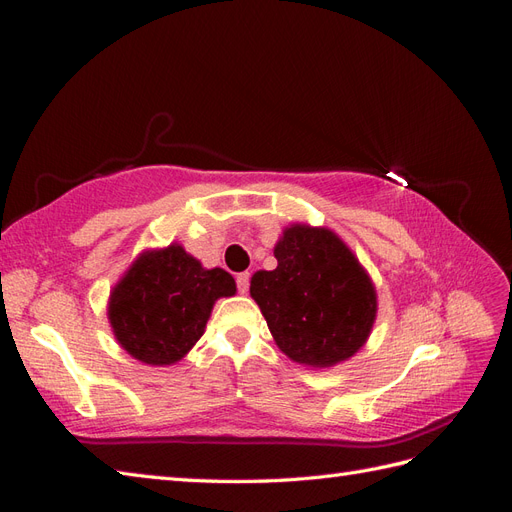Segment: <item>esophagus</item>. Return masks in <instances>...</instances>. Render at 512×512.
I'll use <instances>...</instances> for the list:
<instances>
[{"label":"esophagus","mask_w":512,"mask_h":512,"mask_svg":"<svg viewBox=\"0 0 512 512\" xmlns=\"http://www.w3.org/2000/svg\"><path fill=\"white\" fill-rule=\"evenodd\" d=\"M237 288L241 294L247 292V288H250V273H239L237 275Z\"/></svg>","instance_id":"34e87169"}]
</instances>
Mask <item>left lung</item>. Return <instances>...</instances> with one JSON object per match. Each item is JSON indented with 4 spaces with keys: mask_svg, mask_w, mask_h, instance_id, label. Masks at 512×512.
<instances>
[{
    "mask_svg": "<svg viewBox=\"0 0 512 512\" xmlns=\"http://www.w3.org/2000/svg\"><path fill=\"white\" fill-rule=\"evenodd\" d=\"M273 271H256L250 294L290 361L312 369L344 363L374 329L378 294L367 269L327 226L290 224Z\"/></svg>",
    "mask_w": 512,
    "mask_h": 512,
    "instance_id": "obj_1",
    "label": "left lung"
}]
</instances>
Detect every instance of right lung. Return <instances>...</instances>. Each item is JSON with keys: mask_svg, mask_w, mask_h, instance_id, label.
<instances>
[{"mask_svg": "<svg viewBox=\"0 0 512 512\" xmlns=\"http://www.w3.org/2000/svg\"><path fill=\"white\" fill-rule=\"evenodd\" d=\"M235 294L228 271L203 267L175 241L132 260L108 294L106 316L117 344L132 359L168 367L203 337L215 301Z\"/></svg>", "mask_w": 512, "mask_h": 512, "instance_id": "add662e5", "label": "right lung"}]
</instances>
